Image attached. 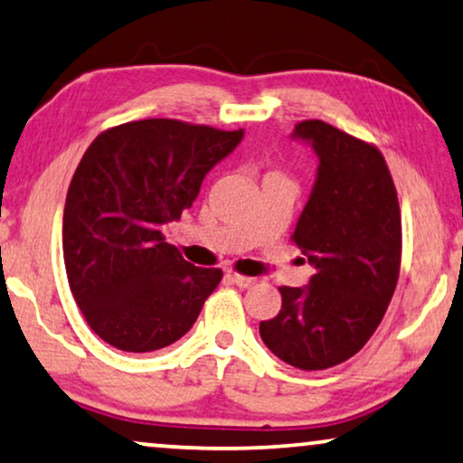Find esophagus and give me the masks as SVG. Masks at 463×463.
<instances>
[{
	"mask_svg": "<svg viewBox=\"0 0 463 463\" xmlns=\"http://www.w3.org/2000/svg\"><path fill=\"white\" fill-rule=\"evenodd\" d=\"M226 279H229L231 283L237 285V288H251V285H256V279L237 275V272H229V275H226Z\"/></svg>",
	"mask_w": 463,
	"mask_h": 463,
	"instance_id": "esophagus-1",
	"label": "esophagus"
}]
</instances>
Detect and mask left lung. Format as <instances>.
Listing matches in <instances>:
<instances>
[{"label":"left lung","mask_w":463,"mask_h":463,"mask_svg":"<svg viewBox=\"0 0 463 463\" xmlns=\"http://www.w3.org/2000/svg\"><path fill=\"white\" fill-rule=\"evenodd\" d=\"M317 153V180L294 243L315 269L304 288H279L281 310L260 323L262 342L291 367L329 369L373 335L401 269V210L373 145L308 119L291 134Z\"/></svg>","instance_id":"8db88e82"}]
</instances>
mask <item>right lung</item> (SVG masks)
Wrapping results in <instances>:
<instances>
[{
	"label": "right lung",
	"mask_w": 463,
	"mask_h": 463,
	"mask_svg": "<svg viewBox=\"0 0 463 463\" xmlns=\"http://www.w3.org/2000/svg\"><path fill=\"white\" fill-rule=\"evenodd\" d=\"M241 140L243 129L142 119L107 129L83 155L64 203V266L88 325L110 346L153 353L197 321L222 270L186 262L164 229Z\"/></svg>",
	"instance_id": "1"
}]
</instances>
